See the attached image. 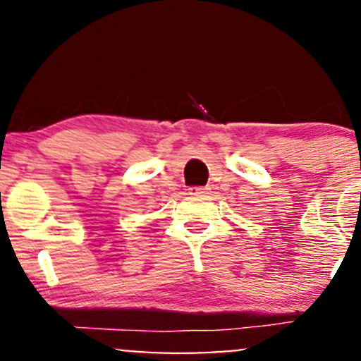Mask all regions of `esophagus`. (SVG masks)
Segmentation results:
<instances>
[{"mask_svg":"<svg viewBox=\"0 0 361 361\" xmlns=\"http://www.w3.org/2000/svg\"><path fill=\"white\" fill-rule=\"evenodd\" d=\"M188 192H190V195H204V193L209 192V188L207 187H192V188H188Z\"/></svg>","mask_w":361,"mask_h":361,"instance_id":"esophagus-1","label":"esophagus"}]
</instances>
